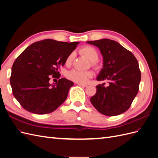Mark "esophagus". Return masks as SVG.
<instances>
[{
	"label": "esophagus",
	"mask_w": 158,
	"mask_h": 158,
	"mask_svg": "<svg viewBox=\"0 0 158 158\" xmlns=\"http://www.w3.org/2000/svg\"><path fill=\"white\" fill-rule=\"evenodd\" d=\"M78 84L79 85H80V86H82V87H86L87 86V84H82V83H78Z\"/></svg>",
	"instance_id": "1"
}]
</instances>
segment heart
Returning a JSON list of instances; mask_svg holds the SVG:
<instances>
[{"mask_svg":"<svg viewBox=\"0 0 158 158\" xmlns=\"http://www.w3.org/2000/svg\"><path fill=\"white\" fill-rule=\"evenodd\" d=\"M80 52L82 55H84L90 61L92 62L93 65L95 67H98V65L95 64V61H96L99 58V53L98 51L94 47L87 45L83 47L80 49ZM74 53L70 52L66 59V63L70 64L74 60ZM94 74L92 71H82L78 70H72L67 73V78L70 80L77 83H85L88 82L89 78H92Z\"/></svg>","mask_w":158,"mask_h":158,"instance_id":"1","label":"heart"}]
</instances>
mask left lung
<instances>
[{
    "label": "left lung",
    "mask_w": 158,
    "mask_h": 158,
    "mask_svg": "<svg viewBox=\"0 0 158 158\" xmlns=\"http://www.w3.org/2000/svg\"><path fill=\"white\" fill-rule=\"evenodd\" d=\"M99 49L103 59V68L97 80L99 84L90 102L103 114L116 116L125 112L139 89L141 73L138 60L131 51L118 42L109 39L87 41Z\"/></svg>",
    "instance_id": "left-lung-1"
}]
</instances>
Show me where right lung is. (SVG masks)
Instances as JSON below:
<instances>
[{
	"instance_id": "1",
	"label": "right lung",
	"mask_w": 158,
	"mask_h": 158,
	"mask_svg": "<svg viewBox=\"0 0 158 158\" xmlns=\"http://www.w3.org/2000/svg\"><path fill=\"white\" fill-rule=\"evenodd\" d=\"M78 44L44 40L33 43L18 56L12 66L10 81L14 96L23 109L44 114L64 103L74 83L60 78L51 85L50 76L59 78V68Z\"/></svg>"
}]
</instances>
